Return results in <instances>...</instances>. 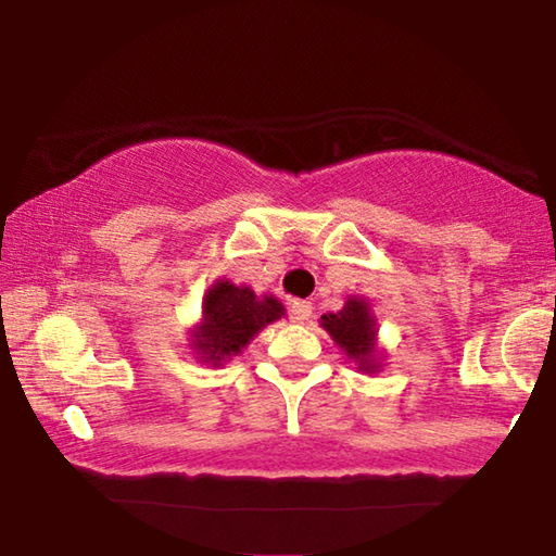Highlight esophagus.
Listing matches in <instances>:
<instances>
[{
  "instance_id": "34e87169",
  "label": "esophagus",
  "mask_w": 556,
  "mask_h": 556,
  "mask_svg": "<svg viewBox=\"0 0 556 556\" xmlns=\"http://www.w3.org/2000/svg\"><path fill=\"white\" fill-rule=\"evenodd\" d=\"M309 317H312V304L294 300L292 302V319H294V323H307Z\"/></svg>"
}]
</instances>
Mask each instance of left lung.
<instances>
[{
  "mask_svg": "<svg viewBox=\"0 0 556 556\" xmlns=\"http://www.w3.org/2000/svg\"><path fill=\"white\" fill-rule=\"evenodd\" d=\"M319 325L330 332V338L338 342V348L365 372H378V348H375V334H378V323H375L370 304L359 296H348L345 307L340 312L323 315Z\"/></svg>",
  "mask_w": 556,
  "mask_h": 556,
  "instance_id": "left-lung-1",
  "label": "left lung"
}]
</instances>
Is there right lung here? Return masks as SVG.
Listing matches in <instances>:
<instances>
[{
    "instance_id": "1",
    "label": "right lung",
    "mask_w": 556,
    "mask_h": 556,
    "mask_svg": "<svg viewBox=\"0 0 556 556\" xmlns=\"http://www.w3.org/2000/svg\"><path fill=\"white\" fill-rule=\"evenodd\" d=\"M281 315L285 307L277 296H256L254 289L218 279L203 294V317L193 327L191 348L197 350L201 363L216 367L239 355L256 332Z\"/></svg>"
}]
</instances>
